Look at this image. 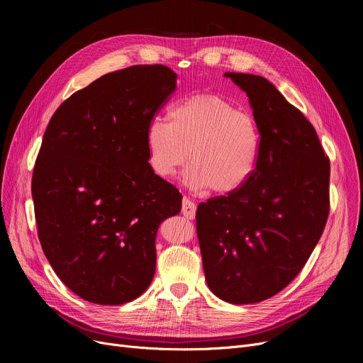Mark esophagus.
Returning a JSON list of instances; mask_svg holds the SVG:
<instances>
[{"instance_id": "1", "label": "esophagus", "mask_w": 363, "mask_h": 363, "mask_svg": "<svg viewBox=\"0 0 363 363\" xmlns=\"http://www.w3.org/2000/svg\"><path fill=\"white\" fill-rule=\"evenodd\" d=\"M196 203L191 200V199H188V197H184L182 199V215L185 216V218H188V219H193L194 216H196Z\"/></svg>"}]
</instances>
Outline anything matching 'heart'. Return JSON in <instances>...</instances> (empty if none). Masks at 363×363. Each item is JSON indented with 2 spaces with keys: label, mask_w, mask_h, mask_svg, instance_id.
Instances as JSON below:
<instances>
[{
  "label": "heart",
  "mask_w": 363,
  "mask_h": 363,
  "mask_svg": "<svg viewBox=\"0 0 363 363\" xmlns=\"http://www.w3.org/2000/svg\"><path fill=\"white\" fill-rule=\"evenodd\" d=\"M148 163L170 178L188 160L186 182L233 194L249 181L260 155V129L253 114L213 92L194 94L169 108V122L155 118L145 129Z\"/></svg>",
  "instance_id": "obj_1"
}]
</instances>
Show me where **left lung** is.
I'll list each match as a JSON object with an SVG mask.
<instances>
[{"instance_id": "left-lung-1", "label": "left lung", "mask_w": 363, "mask_h": 363, "mask_svg": "<svg viewBox=\"0 0 363 363\" xmlns=\"http://www.w3.org/2000/svg\"><path fill=\"white\" fill-rule=\"evenodd\" d=\"M249 95L260 129L253 177L196 212L206 282L219 298H269L298 275L330 213V159L313 125L257 74L225 73Z\"/></svg>"}]
</instances>
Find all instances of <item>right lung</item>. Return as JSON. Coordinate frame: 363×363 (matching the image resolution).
<instances>
[{
	"label": "right lung",
	"instance_id": "1",
	"mask_svg": "<svg viewBox=\"0 0 363 363\" xmlns=\"http://www.w3.org/2000/svg\"><path fill=\"white\" fill-rule=\"evenodd\" d=\"M163 65L107 73L55 110L32 175L38 238L51 268L86 301L140 297L156 271L159 225L182 194L148 163L145 129L175 91Z\"/></svg>",
	"mask_w": 363,
	"mask_h": 363
}]
</instances>
